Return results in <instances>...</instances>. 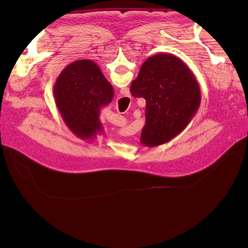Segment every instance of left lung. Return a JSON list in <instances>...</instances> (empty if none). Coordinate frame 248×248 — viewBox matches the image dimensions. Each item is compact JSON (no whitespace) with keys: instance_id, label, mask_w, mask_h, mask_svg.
I'll list each match as a JSON object with an SVG mask.
<instances>
[{"instance_id":"1","label":"left lung","mask_w":248,"mask_h":248,"mask_svg":"<svg viewBox=\"0 0 248 248\" xmlns=\"http://www.w3.org/2000/svg\"><path fill=\"white\" fill-rule=\"evenodd\" d=\"M130 92L146 100V124L140 143L146 147L166 144L180 134L199 108V84L191 69L172 54L147 59Z\"/></svg>"}]
</instances>
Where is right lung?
Here are the masks:
<instances>
[{"label": "right lung", "mask_w": 248, "mask_h": 248, "mask_svg": "<svg viewBox=\"0 0 248 248\" xmlns=\"http://www.w3.org/2000/svg\"><path fill=\"white\" fill-rule=\"evenodd\" d=\"M62 120L78 139L92 140L103 133L100 109L112 102L114 88L96 62L80 60L67 65L53 87Z\"/></svg>", "instance_id": "1"}]
</instances>
